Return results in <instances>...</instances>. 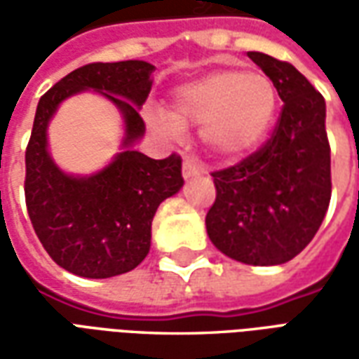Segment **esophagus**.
Here are the masks:
<instances>
[{
    "label": "esophagus",
    "instance_id": "34e87169",
    "mask_svg": "<svg viewBox=\"0 0 359 359\" xmlns=\"http://www.w3.org/2000/svg\"><path fill=\"white\" fill-rule=\"evenodd\" d=\"M200 172H202V167L198 165V161H196L194 157H184V163H182V177H184V179H192V177L200 175Z\"/></svg>",
    "mask_w": 359,
    "mask_h": 359
}]
</instances>
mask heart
Returning <instances> with one entry per match:
<instances>
[{"instance_id":"obj_1","label":"heart","mask_w":359,"mask_h":359,"mask_svg":"<svg viewBox=\"0 0 359 359\" xmlns=\"http://www.w3.org/2000/svg\"><path fill=\"white\" fill-rule=\"evenodd\" d=\"M277 107V88L265 73L215 69L180 84L171 95V113L151 107L148 121L169 138L182 126H200L203 144L215 156L233 159L262 144Z\"/></svg>"}]
</instances>
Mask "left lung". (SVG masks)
<instances>
[{
    "label": "left lung",
    "instance_id": "8db88e82",
    "mask_svg": "<svg viewBox=\"0 0 359 359\" xmlns=\"http://www.w3.org/2000/svg\"><path fill=\"white\" fill-rule=\"evenodd\" d=\"M269 76L283 111L267 144L234 167L211 172L217 198L205 215L213 246L248 265H280L308 246L331 202L325 100L286 61L248 51Z\"/></svg>",
    "mask_w": 359,
    "mask_h": 359
}]
</instances>
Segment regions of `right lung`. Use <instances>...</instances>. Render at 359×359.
<instances>
[{
    "label": "right lung",
    "instance_id": "obj_1",
    "mask_svg": "<svg viewBox=\"0 0 359 359\" xmlns=\"http://www.w3.org/2000/svg\"><path fill=\"white\" fill-rule=\"evenodd\" d=\"M156 67L148 61L90 63L50 88L36 107L27 148V210L46 252L79 277L109 278L133 271L151 246L159 203L179 192L182 159H151L133 148L146 133L140 107ZM84 89L109 99L123 115L121 151L86 177L61 172L47 149V126L58 105Z\"/></svg>",
    "mask_w": 359,
    "mask_h": 359
}]
</instances>
